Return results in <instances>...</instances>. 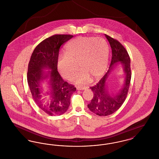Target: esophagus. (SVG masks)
<instances>
[{
    "label": "esophagus",
    "instance_id": "34e87169",
    "mask_svg": "<svg viewBox=\"0 0 159 159\" xmlns=\"http://www.w3.org/2000/svg\"><path fill=\"white\" fill-rule=\"evenodd\" d=\"M85 89H86L85 87H79V86L77 87V90H84Z\"/></svg>",
    "mask_w": 159,
    "mask_h": 159
}]
</instances>
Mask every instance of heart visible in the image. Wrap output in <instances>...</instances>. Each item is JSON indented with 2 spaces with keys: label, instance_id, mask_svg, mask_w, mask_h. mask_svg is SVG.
I'll return each mask as SVG.
<instances>
[{
  "label": "heart",
  "instance_id": "obj_1",
  "mask_svg": "<svg viewBox=\"0 0 159 159\" xmlns=\"http://www.w3.org/2000/svg\"><path fill=\"white\" fill-rule=\"evenodd\" d=\"M109 47L104 39L79 37L66 46V55L58 59V68L61 75L71 80L76 76L79 66L82 70L76 78V83L85 84L90 79H97L107 67Z\"/></svg>",
  "mask_w": 159,
  "mask_h": 159
}]
</instances>
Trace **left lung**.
Returning a JSON list of instances; mask_svg holds the SVG:
<instances>
[{
    "instance_id": "obj_1",
    "label": "left lung",
    "mask_w": 159,
    "mask_h": 159,
    "mask_svg": "<svg viewBox=\"0 0 159 159\" xmlns=\"http://www.w3.org/2000/svg\"><path fill=\"white\" fill-rule=\"evenodd\" d=\"M112 51L111 64L108 71L96 85L90 87L93 97L88 107L93 113L99 116H106L116 111L123 104L128 95L131 79L130 60L124 46L117 40L105 34ZM122 64L125 73V81L123 87L116 94L108 92L106 81L110 73L117 62Z\"/></svg>"
}]
</instances>
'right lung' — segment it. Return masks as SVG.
<instances>
[{"label": "right lung", "mask_w": 159, "mask_h": 159, "mask_svg": "<svg viewBox=\"0 0 159 159\" xmlns=\"http://www.w3.org/2000/svg\"><path fill=\"white\" fill-rule=\"evenodd\" d=\"M73 37L70 34H55L41 42L33 51L28 66L27 82L32 97L39 107L50 116L64 113L70 104L71 96L76 90L65 82L57 70L61 46ZM50 70L46 72L43 69ZM50 79V91L43 93L41 83ZM50 95V101L45 95Z\"/></svg>", "instance_id": "add662e5"}]
</instances>
